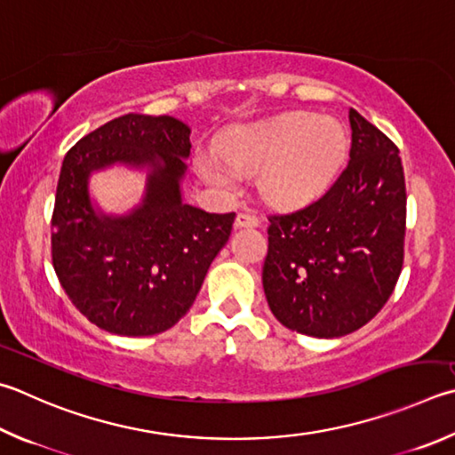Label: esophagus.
Listing matches in <instances>:
<instances>
[{
  "label": "esophagus",
  "instance_id": "obj_1",
  "mask_svg": "<svg viewBox=\"0 0 455 455\" xmlns=\"http://www.w3.org/2000/svg\"><path fill=\"white\" fill-rule=\"evenodd\" d=\"M235 227L236 228H243V227H259V217L252 212H238L236 219H235Z\"/></svg>",
  "mask_w": 455,
  "mask_h": 455
}]
</instances>
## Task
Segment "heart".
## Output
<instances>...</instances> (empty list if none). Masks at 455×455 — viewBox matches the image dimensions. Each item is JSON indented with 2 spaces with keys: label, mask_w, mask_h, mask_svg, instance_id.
<instances>
[{
  "label": "heart",
  "mask_w": 455,
  "mask_h": 455,
  "mask_svg": "<svg viewBox=\"0 0 455 455\" xmlns=\"http://www.w3.org/2000/svg\"><path fill=\"white\" fill-rule=\"evenodd\" d=\"M219 148L196 155V169L211 185L235 188L243 171L262 169L260 193L292 204L330 183L344 159L346 135L334 119L291 113L230 129Z\"/></svg>",
  "instance_id": "1"
}]
</instances>
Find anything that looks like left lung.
<instances>
[{"instance_id": "obj_1", "label": "left lung", "mask_w": 455, "mask_h": 455, "mask_svg": "<svg viewBox=\"0 0 455 455\" xmlns=\"http://www.w3.org/2000/svg\"><path fill=\"white\" fill-rule=\"evenodd\" d=\"M350 161L328 191L268 214L262 286L280 324L338 338L382 310L403 264L406 180L400 151L350 109Z\"/></svg>"}]
</instances>
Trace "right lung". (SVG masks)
<instances>
[{"instance_id":"1","label":"right lung","mask_w":455,"mask_h":455,"mask_svg":"<svg viewBox=\"0 0 455 455\" xmlns=\"http://www.w3.org/2000/svg\"><path fill=\"white\" fill-rule=\"evenodd\" d=\"M188 137L191 127L169 115L129 113L65 155L52 217L53 268L73 307L107 332L153 336L175 326L228 241L235 212L180 199ZM113 162L152 167L144 204L127 218L97 215L88 201L90 171Z\"/></svg>"}]
</instances>
